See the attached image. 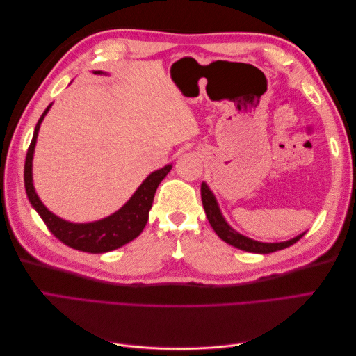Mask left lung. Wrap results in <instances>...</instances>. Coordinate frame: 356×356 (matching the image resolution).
<instances>
[{"label":"left lung","mask_w":356,"mask_h":356,"mask_svg":"<svg viewBox=\"0 0 356 356\" xmlns=\"http://www.w3.org/2000/svg\"><path fill=\"white\" fill-rule=\"evenodd\" d=\"M200 193H202V203H203V208H204V213H207L208 221L212 225L213 232L218 234V238L222 239L225 243H229L234 248H238V250L246 251V252H254V254H270L275 251H281L285 250V248L294 245L298 239L303 238L306 234L301 233L296 238L285 241V242H273V243H267V242H260V241H255L248 238V236L241 234L239 232H236L232 225L227 222V220L224 218V215L220 209V204L217 197L212 193V190L209 188V186L207 182H202V187H200Z\"/></svg>","instance_id":"obj_1"}]
</instances>
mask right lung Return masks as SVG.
<instances>
[{
	"mask_svg": "<svg viewBox=\"0 0 356 356\" xmlns=\"http://www.w3.org/2000/svg\"><path fill=\"white\" fill-rule=\"evenodd\" d=\"M93 74H106L102 71H93ZM50 104L46 111L42 113L40 120L34 129V136H32L31 145L26 153L25 160V190L28 199L41 220L46 222L47 229L56 236V238L65 245L79 250L83 252L90 254H102L117 250L143 233L145 224L148 221L149 209L153 207V199L156 190L172 169V165H166L165 168L152 172L136 188V191L131 196L120 209H117L108 217L90 221V222H71L63 220L58 215L53 213L46 208L37 195L34 187V179H32V159H34L35 144L38 138L40 126L51 108Z\"/></svg>",
	"mask_w": 356,
	"mask_h": 356,
	"instance_id": "1",
	"label": "right lung"
}]
</instances>
